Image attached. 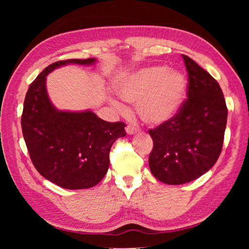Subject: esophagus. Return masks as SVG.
Listing matches in <instances>:
<instances>
[{"instance_id": "esophagus-1", "label": "esophagus", "mask_w": 249, "mask_h": 249, "mask_svg": "<svg viewBox=\"0 0 249 249\" xmlns=\"http://www.w3.org/2000/svg\"><path fill=\"white\" fill-rule=\"evenodd\" d=\"M125 131H126V133L129 134V135H133L135 133H137L139 131V129H138L137 126H135V125H127L125 127Z\"/></svg>"}]
</instances>
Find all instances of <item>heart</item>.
Returning <instances> with one entry per match:
<instances>
[{
	"mask_svg": "<svg viewBox=\"0 0 249 249\" xmlns=\"http://www.w3.org/2000/svg\"><path fill=\"white\" fill-rule=\"evenodd\" d=\"M188 83L182 73L154 66L140 70L120 81L117 94L136 105L140 118L150 125L166 124L175 119L186 101ZM119 109L123 106L114 102Z\"/></svg>",
	"mask_w": 249,
	"mask_h": 249,
	"instance_id": "obj_1",
	"label": "heart"
}]
</instances>
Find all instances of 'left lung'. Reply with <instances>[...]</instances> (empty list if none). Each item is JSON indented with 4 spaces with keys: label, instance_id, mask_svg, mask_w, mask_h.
<instances>
[{
    "label": "left lung",
    "instance_id": "8db88e82",
    "mask_svg": "<svg viewBox=\"0 0 249 249\" xmlns=\"http://www.w3.org/2000/svg\"><path fill=\"white\" fill-rule=\"evenodd\" d=\"M188 99L178 116L148 133L154 141L149 169L162 183L182 185L209 171L221 153L228 108L217 81L183 55Z\"/></svg>",
    "mask_w": 249,
    "mask_h": 249
}]
</instances>
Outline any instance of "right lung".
Wrapping results in <instances>:
<instances>
[{"mask_svg":"<svg viewBox=\"0 0 249 249\" xmlns=\"http://www.w3.org/2000/svg\"><path fill=\"white\" fill-rule=\"evenodd\" d=\"M95 61L69 59L49 65L30 85L24 102L21 130L33 165L43 178L70 190L91 188L104 178L111 146L125 136V124L105 122L91 110H58L50 101L47 76L67 64Z\"/></svg>","mask_w":249,"mask_h":249,"instance_id":"1","label":"right lung"}]
</instances>
